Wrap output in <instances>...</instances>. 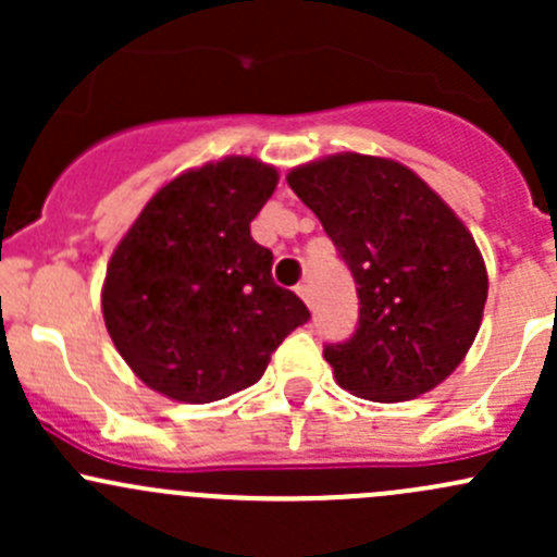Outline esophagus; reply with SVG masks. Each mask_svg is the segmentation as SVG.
I'll return each mask as SVG.
<instances>
[{"label":"esophagus","mask_w":557,"mask_h":557,"mask_svg":"<svg viewBox=\"0 0 557 557\" xmlns=\"http://www.w3.org/2000/svg\"><path fill=\"white\" fill-rule=\"evenodd\" d=\"M296 294H299L301 299H305V305H307V307H312V288H310V283L296 285Z\"/></svg>","instance_id":"1"}]
</instances>
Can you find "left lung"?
I'll list each match as a JSON object with an SVG mask.
<instances>
[{"label":"left lung","mask_w":557,"mask_h":557,"mask_svg":"<svg viewBox=\"0 0 557 557\" xmlns=\"http://www.w3.org/2000/svg\"><path fill=\"white\" fill-rule=\"evenodd\" d=\"M358 285V325L323 347L345 391L407 401L463 361L487 272L474 237L423 180L391 159L342 153L288 174Z\"/></svg>","instance_id":"left-lung-1"}]
</instances>
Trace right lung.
Here are the masks:
<instances>
[{"mask_svg":"<svg viewBox=\"0 0 557 557\" xmlns=\"http://www.w3.org/2000/svg\"><path fill=\"white\" fill-rule=\"evenodd\" d=\"M277 185L256 159L205 164L166 183L115 247L104 325L139 380L185 404L256 385L285 336L310 320L272 280V250L250 237Z\"/></svg>","mask_w":557,"mask_h":557,"instance_id":"right-lung-1","label":"right lung"}]
</instances>
